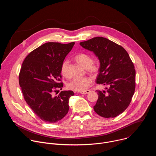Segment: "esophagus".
<instances>
[{
	"mask_svg": "<svg viewBox=\"0 0 156 156\" xmlns=\"http://www.w3.org/2000/svg\"><path fill=\"white\" fill-rule=\"evenodd\" d=\"M90 92V90H85V91H81L80 93L82 94H86L89 93Z\"/></svg>",
	"mask_w": 156,
	"mask_h": 156,
	"instance_id": "34e87169",
	"label": "esophagus"
}]
</instances>
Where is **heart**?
<instances>
[{
  "instance_id": "heart-1",
  "label": "heart",
  "mask_w": 156,
  "mask_h": 156,
  "mask_svg": "<svg viewBox=\"0 0 156 156\" xmlns=\"http://www.w3.org/2000/svg\"><path fill=\"white\" fill-rule=\"evenodd\" d=\"M75 61L82 67L86 69V71L92 75H97L100 71L101 66L99 62L93 61L92 57L87 54L80 53L75 57ZM69 60H65L61 65V73L65 77H69ZM91 77L85 76L82 78H74L66 84L68 89L75 91H83L86 90L92 83Z\"/></svg>"
}]
</instances>
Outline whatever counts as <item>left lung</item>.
<instances>
[{"mask_svg": "<svg viewBox=\"0 0 156 156\" xmlns=\"http://www.w3.org/2000/svg\"><path fill=\"white\" fill-rule=\"evenodd\" d=\"M80 44L98 57L101 69L96 83L107 86L106 91H96L98 99L94 111L104 118L118 116L128 107L135 90L136 72L128 52L119 44L102 37Z\"/></svg>", "mask_w": 156, "mask_h": 156, "instance_id": "obj_1", "label": "left lung"}]
</instances>
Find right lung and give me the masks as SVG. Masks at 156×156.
<instances>
[{"label":"right lung","mask_w":156,"mask_h":156,"mask_svg":"<svg viewBox=\"0 0 156 156\" xmlns=\"http://www.w3.org/2000/svg\"><path fill=\"white\" fill-rule=\"evenodd\" d=\"M75 42L66 44L47 42L31 52L24 60L19 74V84L28 105L34 114L47 123L62 119L69 110L72 91L62 90L61 65Z\"/></svg>","instance_id":"add662e5"}]
</instances>
